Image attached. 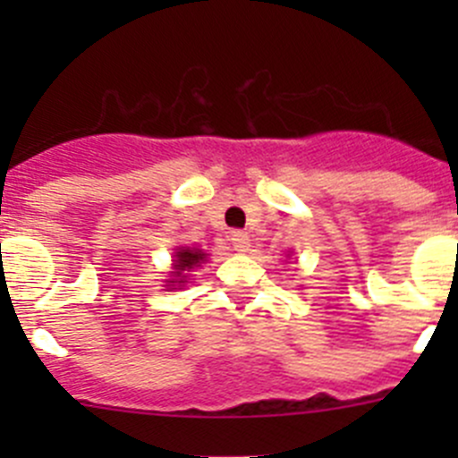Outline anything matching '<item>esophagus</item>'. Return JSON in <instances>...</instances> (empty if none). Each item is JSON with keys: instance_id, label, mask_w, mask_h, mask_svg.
Returning <instances> with one entry per match:
<instances>
[{"instance_id": "esophagus-1", "label": "esophagus", "mask_w": 458, "mask_h": 458, "mask_svg": "<svg viewBox=\"0 0 458 458\" xmlns=\"http://www.w3.org/2000/svg\"><path fill=\"white\" fill-rule=\"evenodd\" d=\"M230 243H233V248L237 252H248V248H250V237H248V233L234 230V233L230 234Z\"/></svg>"}]
</instances>
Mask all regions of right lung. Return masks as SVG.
Listing matches in <instances>:
<instances>
[{"mask_svg": "<svg viewBox=\"0 0 458 458\" xmlns=\"http://www.w3.org/2000/svg\"><path fill=\"white\" fill-rule=\"evenodd\" d=\"M206 259L201 250H191V248H182V250L177 252V263H174V276H182L183 270H192L195 266H199V263ZM170 284H183L182 281H170Z\"/></svg>", "mask_w": 458, "mask_h": 458, "instance_id": "obj_1", "label": "right lung"}]
</instances>
